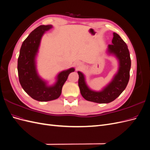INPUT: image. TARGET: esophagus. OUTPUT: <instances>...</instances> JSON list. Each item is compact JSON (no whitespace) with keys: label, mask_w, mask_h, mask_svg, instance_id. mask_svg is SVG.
Wrapping results in <instances>:
<instances>
[{"label":"esophagus","mask_w":150,"mask_h":150,"mask_svg":"<svg viewBox=\"0 0 150 150\" xmlns=\"http://www.w3.org/2000/svg\"><path fill=\"white\" fill-rule=\"evenodd\" d=\"M80 64V63H79V64H78V65H79Z\"/></svg>","instance_id":"obj_1"}]
</instances>
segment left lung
Segmentation results:
<instances>
[{
  "mask_svg": "<svg viewBox=\"0 0 150 150\" xmlns=\"http://www.w3.org/2000/svg\"><path fill=\"white\" fill-rule=\"evenodd\" d=\"M108 52L115 55L119 61V69L111 83L101 91L90 89L82 72L78 71V85L82 96L86 100L97 103H109L118 97L126 88L129 79L131 58L126 44L120 36L114 33L112 44L108 45Z\"/></svg>",
  "mask_w": 150,
  "mask_h": 150,
  "instance_id": "8db88e82",
  "label": "left lung"
}]
</instances>
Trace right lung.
I'll list each match as a JSON object with an SVG mask.
<instances>
[{"instance_id":"1","label":"right lung","mask_w":150,"mask_h":150,"mask_svg":"<svg viewBox=\"0 0 150 150\" xmlns=\"http://www.w3.org/2000/svg\"><path fill=\"white\" fill-rule=\"evenodd\" d=\"M52 28L51 25H42L32 31L22 43L18 57V75L22 88L32 98L39 101L57 99L68 76L74 71L72 67L61 72L57 76L56 83L51 86H47L46 81L39 76L36 70L35 57L43 34Z\"/></svg>"}]
</instances>
